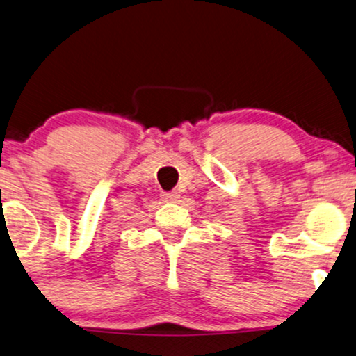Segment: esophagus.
<instances>
[{
    "instance_id": "34e87169",
    "label": "esophagus",
    "mask_w": 356,
    "mask_h": 356,
    "mask_svg": "<svg viewBox=\"0 0 356 356\" xmlns=\"http://www.w3.org/2000/svg\"><path fill=\"white\" fill-rule=\"evenodd\" d=\"M163 198L165 202H177L181 195H179V192H165L163 193Z\"/></svg>"
}]
</instances>
